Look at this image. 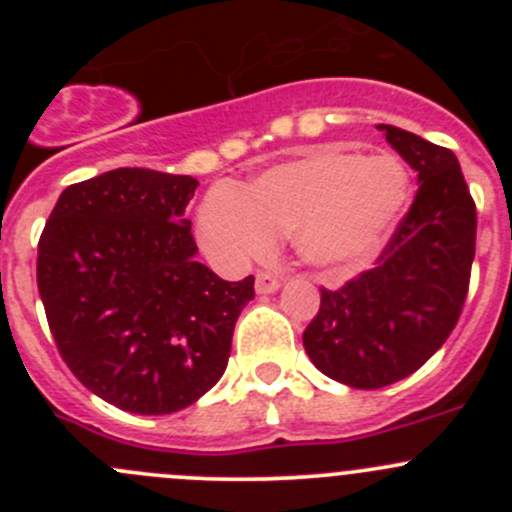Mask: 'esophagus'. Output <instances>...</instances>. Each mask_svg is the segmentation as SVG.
Listing matches in <instances>:
<instances>
[{
	"mask_svg": "<svg viewBox=\"0 0 512 512\" xmlns=\"http://www.w3.org/2000/svg\"><path fill=\"white\" fill-rule=\"evenodd\" d=\"M280 285H282V280L277 275H272V272H257V277H255L257 294H272L280 289Z\"/></svg>",
	"mask_w": 512,
	"mask_h": 512,
	"instance_id": "1",
	"label": "esophagus"
}]
</instances>
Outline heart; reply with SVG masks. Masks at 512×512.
<instances>
[{
	"mask_svg": "<svg viewBox=\"0 0 512 512\" xmlns=\"http://www.w3.org/2000/svg\"><path fill=\"white\" fill-rule=\"evenodd\" d=\"M409 190V173L396 158L317 151L265 170L242 190H210L198 232L225 265L262 257L275 235H289L304 262L342 270L379 250Z\"/></svg>",
	"mask_w": 512,
	"mask_h": 512,
	"instance_id": "obj_1",
	"label": "heart"
}]
</instances>
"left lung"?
Masks as SVG:
<instances>
[{
	"instance_id": "8db88e82",
	"label": "left lung",
	"mask_w": 512,
	"mask_h": 512,
	"mask_svg": "<svg viewBox=\"0 0 512 512\" xmlns=\"http://www.w3.org/2000/svg\"><path fill=\"white\" fill-rule=\"evenodd\" d=\"M416 170L418 190L371 270L322 287L304 352L329 379L381 389L421 369L456 327L476 257V203L458 158L416 133L384 126Z\"/></svg>"
}]
</instances>
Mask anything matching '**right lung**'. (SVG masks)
<instances>
[{
    "instance_id": "1",
    "label": "right lung",
    "mask_w": 512,
    "mask_h": 512,
    "mask_svg": "<svg viewBox=\"0 0 512 512\" xmlns=\"http://www.w3.org/2000/svg\"><path fill=\"white\" fill-rule=\"evenodd\" d=\"M198 180L116 168L69 185L39 237L36 285L56 349L108 404L143 416L195 404L225 374L255 277L195 260Z\"/></svg>"
}]
</instances>
